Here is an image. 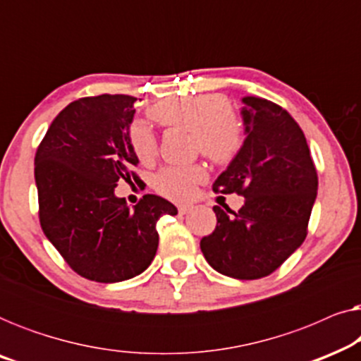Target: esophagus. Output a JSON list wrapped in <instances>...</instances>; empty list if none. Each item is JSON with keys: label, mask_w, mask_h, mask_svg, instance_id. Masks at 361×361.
Wrapping results in <instances>:
<instances>
[{"label": "esophagus", "mask_w": 361, "mask_h": 361, "mask_svg": "<svg viewBox=\"0 0 361 361\" xmlns=\"http://www.w3.org/2000/svg\"><path fill=\"white\" fill-rule=\"evenodd\" d=\"M192 209H194V207H192V205H179V214L180 215H185V214H189Z\"/></svg>", "instance_id": "1"}]
</instances>
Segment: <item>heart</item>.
I'll use <instances>...</instances> for the list:
<instances>
[{"label": "heart", "instance_id": "obj_1", "mask_svg": "<svg viewBox=\"0 0 361 361\" xmlns=\"http://www.w3.org/2000/svg\"><path fill=\"white\" fill-rule=\"evenodd\" d=\"M151 116L162 126L192 133L195 147L215 164H228L243 146V126L230 111V103L216 93L166 98L151 108ZM128 142L137 161L149 164L157 154L154 131L146 121L136 120L128 131ZM207 171L195 166H167L154 179L159 194L174 200H189L195 185L205 180Z\"/></svg>", "mask_w": 361, "mask_h": 361}]
</instances>
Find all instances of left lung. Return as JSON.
<instances>
[{
  "mask_svg": "<svg viewBox=\"0 0 361 361\" xmlns=\"http://www.w3.org/2000/svg\"><path fill=\"white\" fill-rule=\"evenodd\" d=\"M245 141L216 177L214 190L245 197L238 212L214 207V233L200 250L219 273L259 279L279 268L307 235L317 197V171L294 118L259 97L241 98Z\"/></svg>",
  "mask_w": 361,
  "mask_h": 361,
  "instance_id": "obj_1",
  "label": "left lung"
}]
</instances>
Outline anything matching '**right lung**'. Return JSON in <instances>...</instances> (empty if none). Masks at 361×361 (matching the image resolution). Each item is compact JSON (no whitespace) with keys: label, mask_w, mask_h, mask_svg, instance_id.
<instances>
[{"label":"right lung","mask_w":361,"mask_h":361,"mask_svg":"<svg viewBox=\"0 0 361 361\" xmlns=\"http://www.w3.org/2000/svg\"><path fill=\"white\" fill-rule=\"evenodd\" d=\"M135 97L98 95L72 102L51 123L34 157L39 220L67 264L97 283L141 274L154 259L162 215L171 202L147 194L130 209L118 182L137 179L128 142Z\"/></svg>","instance_id":"right-lung-1"}]
</instances>
